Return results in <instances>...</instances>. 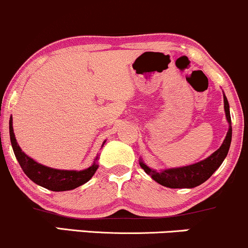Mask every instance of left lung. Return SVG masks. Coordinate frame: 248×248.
Instances as JSON below:
<instances>
[{"mask_svg": "<svg viewBox=\"0 0 248 248\" xmlns=\"http://www.w3.org/2000/svg\"><path fill=\"white\" fill-rule=\"evenodd\" d=\"M224 107L226 113V119L230 124L229 132L226 134V138L218 150H216L211 156L205 160L198 162V163L191 164V166L175 168V169H167L162 171L148 168L143 162H140L142 169L149 176H152L154 181L160 183L161 186L171 187V189H182V187H195L201 186L202 183L209 179L212 173L220 167L224 158L226 157L229 153L230 146H231L232 139V127H231V115H230V106L226 96L224 95Z\"/></svg>", "mask_w": 248, "mask_h": 248, "instance_id": "obj_1", "label": "left lung"}]
</instances>
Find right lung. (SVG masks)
<instances>
[{"instance_id":"1","label":"right lung","mask_w":248,"mask_h":248,"mask_svg":"<svg viewBox=\"0 0 248 248\" xmlns=\"http://www.w3.org/2000/svg\"><path fill=\"white\" fill-rule=\"evenodd\" d=\"M9 133L14 153H15L17 161H18L19 166H21L25 175L36 184L47 190H51V191H67V190L76 189V187L80 186L90 181L98 169L96 163H93L90 168L80 170V171L58 170L42 166V164L33 161L32 158H30L28 155H25L19 148L15 139V134H14L13 118H10L9 121Z\"/></svg>"}]
</instances>
